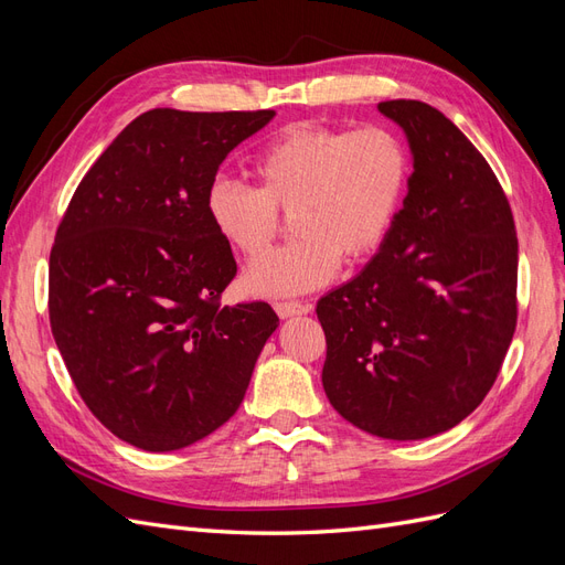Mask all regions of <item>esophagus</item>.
I'll use <instances>...</instances> for the list:
<instances>
[{"mask_svg": "<svg viewBox=\"0 0 565 565\" xmlns=\"http://www.w3.org/2000/svg\"><path fill=\"white\" fill-rule=\"evenodd\" d=\"M273 309H276V313L280 318H292V316L311 313L313 306L311 303H301V301H278L276 306H273Z\"/></svg>", "mask_w": 565, "mask_h": 565, "instance_id": "esophagus-1", "label": "esophagus"}]
</instances>
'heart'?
Instances as JSON below:
<instances>
[{
	"instance_id": "heart-1",
	"label": "heart",
	"mask_w": 565,
	"mask_h": 565,
	"mask_svg": "<svg viewBox=\"0 0 565 565\" xmlns=\"http://www.w3.org/2000/svg\"><path fill=\"white\" fill-rule=\"evenodd\" d=\"M259 188L218 179L207 195L214 231L245 259L262 256L292 216L295 243L245 273L254 297L303 295L328 285L341 266L377 254L401 216L413 160L384 125L341 129L289 125L254 158Z\"/></svg>"
}]
</instances>
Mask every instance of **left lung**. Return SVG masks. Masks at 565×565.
<instances>
[{
    "instance_id": "left-lung-1",
    "label": "left lung",
    "mask_w": 565,
    "mask_h": 565,
    "mask_svg": "<svg viewBox=\"0 0 565 565\" xmlns=\"http://www.w3.org/2000/svg\"><path fill=\"white\" fill-rule=\"evenodd\" d=\"M377 108L405 131L413 177L382 249L318 301L322 386L358 429L419 440L469 417L498 380L519 241L498 177L446 115L405 98Z\"/></svg>"
}]
</instances>
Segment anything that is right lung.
Here are the masks:
<instances>
[{
    "label": "right lung",
    "mask_w": 565,
    "mask_h": 565,
    "mask_svg": "<svg viewBox=\"0 0 565 565\" xmlns=\"http://www.w3.org/2000/svg\"><path fill=\"white\" fill-rule=\"evenodd\" d=\"M273 117L148 110L67 204L51 332L82 401L134 448L181 450L226 424L278 328L266 301L218 303L237 266L207 214L221 162Z\"/></svg>",
    "instance_id": "right-lung-1"
}]
</instances>
